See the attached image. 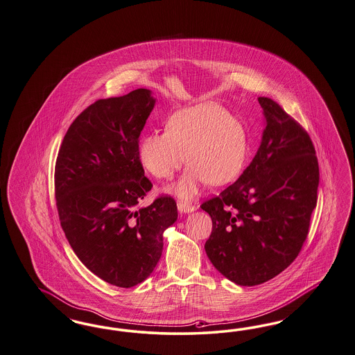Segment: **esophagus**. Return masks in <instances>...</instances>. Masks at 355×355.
Masks as SVG:
<instances>
[{"mask_svg": "<svg viewBox=\"0 0 355 355\" xmlns=\"http://www.w3.org/2000/svg\"><path fill=\"white\" fill-rule=\"evenodd\" d=\"M177 207H178L180 213L184 214L193 213L196 210V206H193V205H190L187 202H181V200L177 203Z\"/></svg>", "mask_w": 355, "mask_h": 355, "instance_id": "esophagus-1", "label": "esophagus"}]
</instances>
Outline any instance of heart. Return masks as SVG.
<instances>
[{
  "label": "heart",
  "instance_id": "obj_1",
  "mask_svg": "<svg viewBox=\"0 0 355 355\" xmlns=\"http://www.w3.org/2000/svg\"><path fill=\"white\" fill-rule=\"evenodd\" d=\"M248 150L244 127L214 103L178 110L166 119L165 132L142 136L137 155L145 171L169 180L184 162L182 177L168 191L180 198L198 196L205 184H226L241 173Z\"/></svg>",
  "mask_w": 355,
  "mask_h": 355
}]
</instances>
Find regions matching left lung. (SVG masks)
<instances>
[{
    "label": "left lung",
    "instance_id": "obj_1",
    "mask_svg": "<svg viewBox=\"0 0 355 355\" xmlns=\"http://www.w3.org/2000/svg\"><path fill=\"white\" fill-rule=\"evenodd\" d=\"M266 128L254 159L218 197L202 203L213 231L205 244L214 267L252 286L297 257L317 205L318 161L305 129L270 98H259Z\"/></svg>",
    "mask_w": 355,
    "mask_h": 355
}]
</instances>
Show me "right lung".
<instances>
[{
  "label": "right lung",
  "instance_id": "1",
  "mask_svg": "<svg viewBox=\"0 0 355 355\" xmlns=\"http://www.w3.org/2000/svg\"><path fill=\"white\" fill-rule=\"evenodd\" d=\"M155 104L146 88L95 101L73 120L58 153L60 226L85 267L120 288L150 276L162 254L164 231L178 216L171 197L139 207L153 186L137 149Z\"/></svg>",
  "mask_w": 355,
  "mask_h": 355
}]
</instances>
